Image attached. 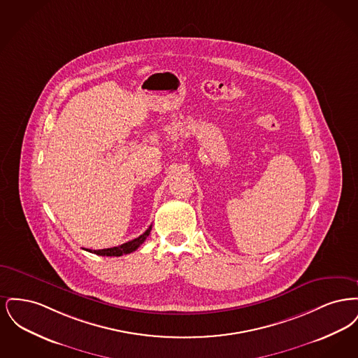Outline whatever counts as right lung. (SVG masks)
<instances>
[{
	"instance_id": "add662e5",
	"label": "right lung",
	"mask_w": 358,
	"mask_h": 358,
	"mask_svg": "<svg viewBox=\"0 0 358 358\" xmlns=\"http://www.w3.org/2000/svg\"><path fill=\"white\" fill-rule=\"evenodd\" d=\"M150 231H152V225H150L141 236H138V238L131 240V241H127V243H124V244H122V245L113 247V248L94 250V251L90 250V252H94V254L101 256H122L126 255V254H131V252H134L136 248H138V247L146 240V238L150 235ZM87 251H88V250H87Z\"/></svg>"
}]
</instances>
